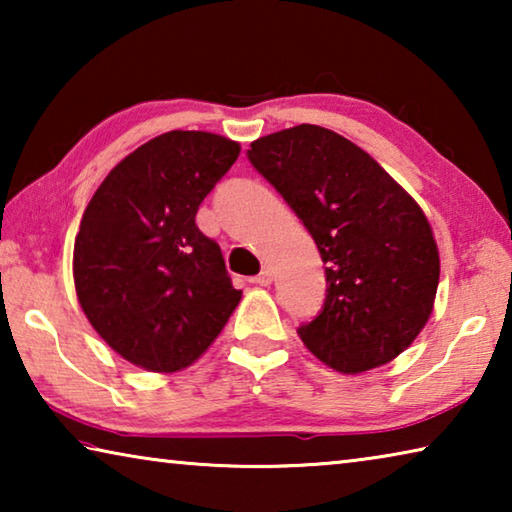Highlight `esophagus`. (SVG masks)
Here are the masks:
<instances>
[{"label":"esophagus","instance_id":"1","mask_svg":"<svg viewBox=\"0 0 512 512\" xmlns=\"http://www.w3.org/2000/svg\"><path fill=\"white\" fill-rule=\"evenodd\" d=\"M253 282H255V284H259V287H268V284L273 282V271H271V266H264V268H262V273L253 277Z\"/></svg>","mask_w":512,"mask_h":512}]
</instances>
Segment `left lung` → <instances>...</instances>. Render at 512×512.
Returning a JSON list of instances; mask_svg holds the SVG:
<instances>
[{"instance_id":"8db88e82","label":"left lung","mask_w":512,"mask_h":512,"mask_svg":"<svg viewBox=\"0 0 512 512\" xmlns=\"http://www.w3.org/2000/svg\"><path fill=\"white\" fill-rule=\"evenodd\" d=\"M248 158L327 264L323 311L298 329L305 348L343 375L400 357L427 325L440 280L422 207L361 146L323 126L259 137Z\"/></svg>"}]
</instances>
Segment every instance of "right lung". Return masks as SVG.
Instances as JSON below:
<instances>
[{"label":"right lung","mask_w":512,"mask_h":512,"mask_svg":"<svg viewBox=\"0 0 512 512\" xmlns=\"http://www.w3.org/2000/svg\"><path fill=\"white\" fill-rule=\"evenodd\" d=\"M241 146L207 131H169L128 153L94 192L74 241L85 318L121 359L185 370L237 309L221 248L196 225L203 198Z\"/></svg>","instance_id":"add662e5"}]
</instances>
